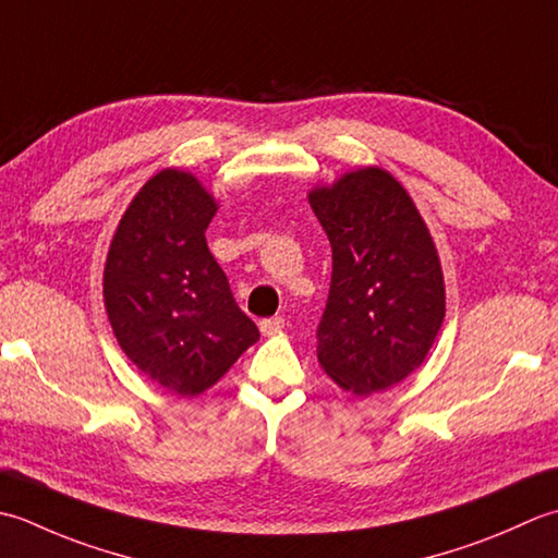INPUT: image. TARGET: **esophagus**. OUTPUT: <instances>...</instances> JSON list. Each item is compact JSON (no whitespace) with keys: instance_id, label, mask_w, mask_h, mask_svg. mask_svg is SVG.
<instances>
[{"instance_id":"esophagus-1","label":"esophagus","mask_w":558,"mask_h":558,"mask_svg":"<svg viewBox=\"0 0 558 558\" xmlns=\"http://www.w3.org/2000/svg\"><path fill=\"white\" fill-rule=\"evenodd\" d=\"M281 327H283V317H267V320L259 323V332H263L265 337H271V335H277Z\"/></svg>"}]
</instances>
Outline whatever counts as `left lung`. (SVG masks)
Segmentation results:
<instances>
[{"mask_svg": "<svg viewBox=\"0 0 558 558\" xmlns=\"http://www.w3.org/2000/svg\"><path fill=\"white\" fill-rule=\"evenodd\" d=\"M308 202L332 245L317 363L356 397L388 390L426 361L446 317L434 238L400 180L378 166L313 187Z\"/></svg>", "mask_w": 558, "mask_h": 558, "instance_id": "1", "label": "left lung"}]
</instances>
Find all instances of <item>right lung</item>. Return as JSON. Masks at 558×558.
Returning <instances> with one entry per match:
<instances>
[{
	"mask_svg": "<svg viewBox=\"0 0 558 558\" xmlns=\"http://www.w3.org/2000/svg\"><path fill=\"white\" fill-rule=\"evenodd\" d=\"M216 209L197 175L163 168L124 209L106 259L104 301L120 349L180 397L209 390L259 339L207 247Z\"/></svg>",
	"mask_w": 558,
	"mask_h": 558,
	"instance_id": "obj_1",
	"label": "right lung"
}]
</instances>
